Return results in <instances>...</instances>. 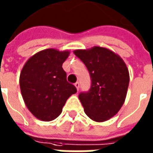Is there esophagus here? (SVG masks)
I'll list each match as a JSON object with an SVG mask.
<instances>
[{"mask_svg": "<svg viewBox=\"0 0 153 153\" xmlns=\"http://www.w3.org/2000/svg\"><path fill=\"white\" fill-rule=\"evenodd\" d=\"M74 86L76 87L77 90H79V82H76V83L74 84Z\"/></svg>", "mask_w": 153, "mask_h": 153, "instance_id": "esophagus-1", "label": "esophagus"}]
</instances>
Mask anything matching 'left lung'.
<instances>
[{"instance_id":"1","label":"left lung","mask_w":153,"mask_h":153,"mask_svg":"<svg viewBox=\"0 0 153 153\" xmlns=\"http://www.w3.org/2000/svg\"><path fill=\"white\" fill-rule=\"evenodd\" d=\"M74 53L90 72L91 87L79 99L91 120L103 122L116 115L127 94L130 75L124 60L105 48L77 49Z\"/></svg>"}]
</instances>
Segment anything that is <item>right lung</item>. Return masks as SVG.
<instances>
[{"label":"right lung","instance_id":"1","mask_svg":"<svg viewBox=\"0 0 153 153\" xmlns=\"http://www.w3.org/2000/svg\"><path fill=\"white\" fill-rule=\"evenodd\" d=\"M70 52L44 49L32 56L20 74V89L30 112L38 120L50 121L61 114L76 88L67 81L62 68Z\"/></svg>","mask_w":153,"mask_h":153}]
</instances>
